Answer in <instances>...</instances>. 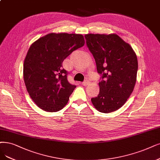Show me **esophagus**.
Wrapping results in <instances>:
<instances>
[{"label": "esophagus", "mask_w": 160, "mask_h": 160, "mask_svg": "<svg viewBox=\"0 0 160 160\" xmlns=\"http://www.w3.org/2000/svg\"><path fill=\"white\" fill-rule=\"evenodd\" d=\"M89 83H90V81H89V80H88V79H86V80H84L83 82H82V84H83L84 86H87L88 84H89Z\"/></svg>", "instance_id": "obj_1"}]
</instances>
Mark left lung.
<instances>
[{
	"instance_id": "8db88e82",
	"label": "left lung",
	"mask_w": 160,
	"mask_h": 160,
	"mask_svg": "<svg viewBox=\"0 0 160 160\" xmlns=\"http://www.w3.org/2000/svg\"><path fill=\"white\" fill-rule=\"evenodd\" d=\"M86 45L101 75L99 93L91 99L99 112L111 113L121 108L133 92L138 60L129 44L117 34H86Z\"/></svg>"
}]
</instances>
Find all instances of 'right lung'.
I'll return each mask as SVG.
<instances>
[{
	"label": "right lung",
	"instance_id": "right-lung-1",
	"mask_svg": "<svg viewBox=\"0 0 160 160\" xmlns=\"http://www.w3.org/2000/svg\"><path fill=\"white\" fill-rule=\"evenodd\" d=\"M84 36L74 33H49L30 46L23 63V79L34 103L45 111L62 109L76 86L68 81L63 61L83 47Z\"/></svg>",
	"mask_w": 160,
	"mask_h": 160
}]
</instances>
